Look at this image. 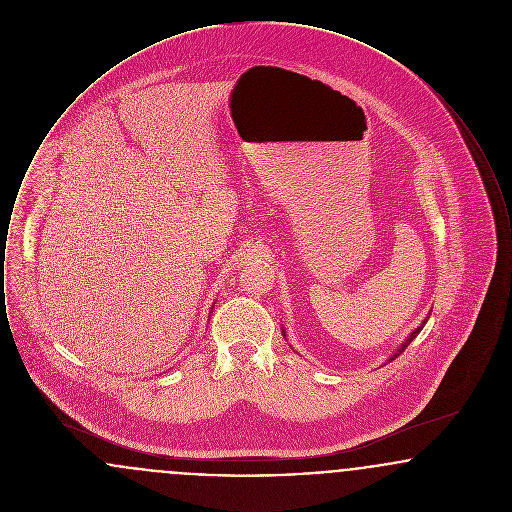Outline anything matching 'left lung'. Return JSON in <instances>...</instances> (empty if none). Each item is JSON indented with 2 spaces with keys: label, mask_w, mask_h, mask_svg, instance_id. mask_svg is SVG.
I'll return each instance as SVG.
<instances>
[{
  "label": "left lung",
  "mask_w": 512,
  "mask_h": 512,
  "mask_svg": "<svg viewBox=\"0 0 512 512\" xmlns=\"http://www.w3.org/2000/svg\"><path fill=\"white\" fill-rule=\"evenodd\" d=\"M424 324H426V320H424V322H422V324H420V326H418V328H416V330H414L413 334H411V336H409V338H407V340L403 341V345H401V347H399V349H397V353H395V355H393V357H391L390 361H393V359H397V357H399V355H401V353H403V351H405V349H407V347H409V343H411V341H413L414 338H416V336H418V334H420V330H422V326H424Z\"/></svg>",
  "instance_id": "left-lung-1"
}]
</instances>
